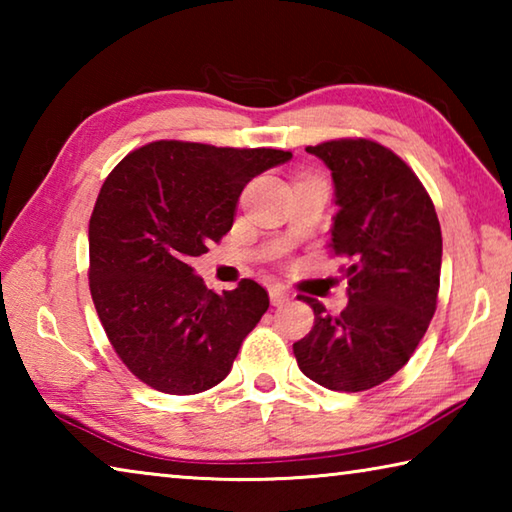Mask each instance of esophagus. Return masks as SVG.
<instances>
[{
	"label": "esophagus",
	"instance_id": "obj_1",
	"mask_svg": "<svg viewBox=\"0 0 512 512\" xmlns=\"http://www.w3.org/2000/svg\"><path fill=\"white\" fill-rule=\"evenodd\" d=\"M268 298H271L273 307H280L284 302H289V291L280 287V284H273V287L268 289Z\"/></svg>",
	"mask_w": 512,
	"mask_h": 512
}]
</instances>
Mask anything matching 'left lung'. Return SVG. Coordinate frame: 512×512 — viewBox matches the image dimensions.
<instances>
[{
  "label": "left lung",
  "mask_w": 512,
  "mask_h": 512,
  "mask_svg": "<svg viewBox=\"0 0 512 512\" xmlns=\"http://www.w3.org/2000/svg\"><path fill=\"white\" fill-rule=\"evenodd\" d=\"M332 171V255L350 259L348 307L314 298V327L293 343L298 366L329 391L359 393L391 379L418 348L436 311L443 235L418 176L386 146L334 140L307 146Z\"/></svg>",
  "instance_id": "obj_1"
}]
</instances>
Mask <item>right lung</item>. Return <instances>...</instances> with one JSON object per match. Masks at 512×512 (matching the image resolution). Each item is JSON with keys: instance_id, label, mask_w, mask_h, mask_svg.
Here are the masks:
<instances>
[{"instance_id": "right-lung-1", "label": "right lung", "mask_w": 512, "mask_h": 512, "mask_svg": "<svg viewBox=\"0 0 512 512\" xmlns=\"http://www.w3.org/2000/svg\"><path fill=\"white\" fill-rule=\"evenodd\" d=\"M289 151L153 142L103 183L90 219V291L112 348L160 393H203L228 377L268 309L255 280L214 293L192 268L232 228L244 187Z\"/></svg>"}]
</instances>
